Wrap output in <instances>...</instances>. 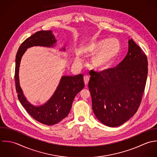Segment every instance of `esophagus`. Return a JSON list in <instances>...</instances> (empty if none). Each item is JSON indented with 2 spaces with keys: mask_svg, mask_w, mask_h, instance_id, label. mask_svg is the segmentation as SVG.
Returning a JSON list of instances; mask_svg holds the SVG:
<instances>
[{
  "mask_svg": "<svg viewBox=\"0 0 157 157\" xmlns=\"http://www.w3.org/2000/svg\"><path fill=\"white\" fill-rule=\"evenodd\" d=\"M89 79H90V77L87 75H86L84 76V83L86 85H87L88 83H89Z\"/></svg>",
  "mask_w": 157,
  "mask_h": 157,
  "instance_id": "34e87169",
  "label": "esophagus"
}]
</instances>
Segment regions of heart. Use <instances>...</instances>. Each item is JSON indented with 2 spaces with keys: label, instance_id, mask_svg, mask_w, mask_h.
I'll use <instances>...</instances> for the list:
<instances>
[{
  "label": "heart",
  "instance_id": "b5f03b06",
  "mask_svg": "<svg viewBox=\"0 0 157 157\" xmlns=\"http://www.w3.org/2000/svg\"><path fill=\"white\" fill-rule=\"evenodd\" d=\"M89 49L93 52H96L100 50L95 54L94 57V62L96 66L102 67L117 53L120 49V42L115 38L101 40L90 45ZM79 60V56L77 55L76 61H78Z\"/></svg>",
  "mask_w": 157,
  "mask_h": 157
}]
</instances>
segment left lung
I'll list each match as a JSON object with an SVG mask.
<instances>
[{"instance_id":"1","label":"left lung","mask_w":157,"mask_h":157,"mask_svg":"<svg viewBox=\"0 0 157 157\" xmlns=\"http://www.w3.org/2000/svg\"><path fill=\"white\" fill-rule=\"evenodd\" d=\"M128 42V53L117 67L89 73L93 111L109 127L121 125L135 115L146 86L147 56L132 39Z\"/></svg>"}]
</instances>
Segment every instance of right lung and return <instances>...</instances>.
I'll return each instance as SVG.
<instances>
[{
    "mask_svg": "<svg viewBox=\"0 0 157 157\" xmlns=\"http://www.w3.org/2000/svg\"><path fill=\"white\" fill-rule=\"evenodd\" d=\"M57 42L52 30L39 31L27 38L19 47L16 56L15 83L18 99L22 105L38 122L47 125H54L67 117L75 96L84 87L83 75L62 76L59 83L51 98L40 105L32 104L26 98L19 82V67L21 59L29 48L34 46L52 47ZM59 51H65V47Z\"/></svg>",
    "mask_w": 157,
    "mask_h": 157,
    "instance_id": "add662e5",
    "label": "right lung"
}]
</instances>
